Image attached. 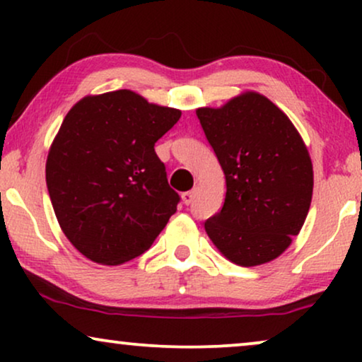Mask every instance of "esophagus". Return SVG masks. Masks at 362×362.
<instances>
[{"mask_svg": "<svg viewBox=\"0 0 362 362\" xmlns=\"http://www.w3.org/2000/svg\"><path fill=\"white\" fill-rule=\"evenodd\" d=\"M196 194H197V189H196V187H194V189H191V191H186V192H182V194H181V197H182V202H185L186 206H189L191 202L194 201Z\"/></svg>", "mask_w": 362, "mask_h": 362, "instance_id": "1", "label": "esophagus"}]
</instances>
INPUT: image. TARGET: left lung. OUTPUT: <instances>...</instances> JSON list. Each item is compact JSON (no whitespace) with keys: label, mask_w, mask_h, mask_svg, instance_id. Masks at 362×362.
<instances>
[{"label":"left lung","mask_w":362,"mask_h":362,"mask_svg":"<svg viewBox=\"0 0 362 362\" xmlns=\"http://www.w3.org/2000/svg\"><path fill=\"white\" fill-rule=\"evenodd\" d=\"M196 115L227 187L221 212L204 222L207 235L240 267L276 259L303 227L313 194V165L300 133L257 92Z\"/></svg>","instance_id":"1"}]
</instances>
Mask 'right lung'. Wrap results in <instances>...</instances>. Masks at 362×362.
<instances>
[{"mask_svg":"<svg viewBox=\"0 0 362 362\" xmlns=\"http://www.w3.org/2000/svg\"><path fill=\"white\" fill-rule=\"evenodd\" d=\"M181 112L132 90L83 97L64 118L46 163L59 226L102 265H120L151 247L176 212L155 143Z\"/></svg>","mask_w":362,"mask_h":362,"instance_id":"add662e5","label":"right lung"}]
</instances>
